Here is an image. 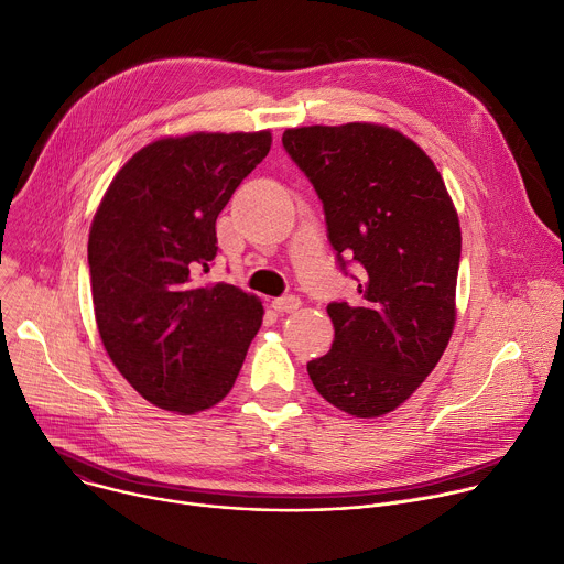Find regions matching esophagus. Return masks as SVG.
Masks as SVG:
<instances>
[{
  "mask_svg": "<svg viewBox=\"0 0 564 564\" xmlns=\"http://www.w3.org/2000/svg\"><path fill=\"white\" fill-rule=\"evenodd\" d=\"M272 307L279 310V312H294V310L301 307V299L294 296V294H285V296L272 299Z\"/></svg>",
  "mask_w": 564,
  "mask_h": 564,
  "instance_id": "obj_1",
  "label": "esophagus"
}]
</instances>
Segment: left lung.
I'll list each match as a JSON object with an SVG mask.
<instances>
[{"instance_id": "left-lung-1", "label": "left lung", "mask_w": 564, "mask_h": 564, "mask_svg": "<svg viewBox=\"0 0 564 564\" xmlns=\"http://www.w3.org/2000/svg\"><path fill=\"white\" fill-rule=\"evenodd\" d=\"M283 147L324 203L339 265H361V301L328 305L335 341L307 375L339 411L381 417L422 386L451 341L457 209L426 151L392 127H296Z\"/></svg>"}]
</instances>
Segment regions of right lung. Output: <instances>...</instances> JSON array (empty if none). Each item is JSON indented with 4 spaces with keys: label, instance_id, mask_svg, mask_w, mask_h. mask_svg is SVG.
Returning <instances> with one entry per match:
<instances>
[{
    "label": "right lung",
    "instance_id": "add662e5",
    "mask_svg": "<svg viewBox=\"0 0 564 564\" xmlns=\"http://www.w3.org/2000/svg\"><path fill=\"white\" fill-rule=\"evenodd\" d=\"M272 133L165 135L135 151L89 229L96 324L120 375L153 406L194 415L231 390L263 324L259 296L200 283L216 218Z\"/></svg>",
    "mask_w": 564,
    "mask_h": 564
}]
</instances>
